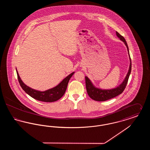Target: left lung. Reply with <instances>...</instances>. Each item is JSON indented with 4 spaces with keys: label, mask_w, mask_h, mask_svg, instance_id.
Masks as SVG:
<instances>
[{
    "label": "left lung",
    "mask_w": 150,
    "mask_h": 150,
    "mask_svg": "<svg viewBox=\"0 0 150 150\" xmlns=\"http://www.w3.org/2000/svg\"><path fill=\"white\" fill-rule=\"evenodd\" d=\"M116 33L117 36L121 40V41H122L124 43L127 48L129 56V59H130V66H129L128 72V74H127L126 77L125 78V79L121 83V84H120V86L111 89H102L96 88V86H94L92 81L90 80V79L87 76H86V89L87 93L89 95V96L94 100L105 101L119 96V94L122 93V92L125 89L128 81L129 75L130 74L131 70H132V62H131V59L129 54L128 46L124 38L117 31H116Z\"/></svg>",
    "instance_id": "left-lung-1"
}]
</instances>
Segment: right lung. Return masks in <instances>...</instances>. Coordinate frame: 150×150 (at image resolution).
I'll return each instance as SVG.
<instances>
[{
	"instance_id": "add662e5",
	"label": "right lung",
	"mask_w": 150,
	"mask_h": 150,
	"mask_svg": "<svg viewBox=\"0 0 150 150\" xmlns=\"http://www.w3.org/2000/svg\"><path fill=\"white\" fill-rule=\"evenodd\" d=\"M16 72L19 83L23 90L33 98L45 102H52L60 99L65 93L69 80L74 74V72H72L71 74H70L67 77H66L56 86L48 90H47L45 91L41 92L32 89L30 87L25 84L20 78L17 70H16Z\"/></svg>"
}]
</instances>
